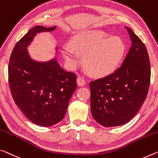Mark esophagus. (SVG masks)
I'll use <instances>...</instances> for the list:
<instances>
[{
  "label": "esophagus",
  "instance_id": "esophagus-1",
  "mask_svg": "<svg viewBox=\"0 0 158 158\" xmlns=\"http://www.w3.org/2000/svg\"><path fill=\"white\" fill-rule=\"evenodd\" d=\"M77 84H78L79 86H84V85L86 84V81H85V79L80 77L77 78Z\"/></svg>",
  "mask_w": 158,
  "mask_h": 158
}]
</instances>
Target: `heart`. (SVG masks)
<instances>
[{
    "label": "heart",
    "instance_id": "obj_1",
    "mask_svg": "<svg viewBox=\"0 0 158 158\" xmlns=\"http://www.w3.org/2000/svg\"><path fill=\"white\" fill-rule=\"evenodd\" d=\"M109 36L101 30H89L77 35L70 41V47L64 48L63 56L69 66L80 63L77 53L84 55V65L95 77H104L112 73L121 62L125 45L120 37Z\"/></svg>",
    "mask_w": 158,
    "mask_h": 158
}]
</instances>
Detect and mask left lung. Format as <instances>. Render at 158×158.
<instances>
[{
    "mask_svg": "<svg viewBox=\"0 0 158 158\" xmlns=\"http://www.w3.org/2000/svg\"><path fill=\"white\" fill-rule=\"evenodd\" d=\"M131 46L123 63L114 73L91 81V110L93 117L103 127L127 123L146 100L151 81V64L147 49L129 27Z\"/></svg>",
    "mask_w": 158,
    "mask_h": 158,
    "instance_id": "left-lung-1",
    "label": "left lung"
}]
</instances>
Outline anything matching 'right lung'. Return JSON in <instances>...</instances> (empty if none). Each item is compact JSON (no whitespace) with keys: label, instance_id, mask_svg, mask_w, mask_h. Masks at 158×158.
Returning a JSON list of instances; mask_svg holds the SVG:
<instances>
[{"label":"right lung","instance_id":"right-lung-1","mask_svg":"<svg viewBox=\"0 0 158 158\" xmlns=\"http://www.w3.org/2000/svg\"><path fill=\"white\" fill-rule=\"evenodd\" d=\"M56 27L36 26L15 46L8 64L12 96L30 121L50 127L64 118L72 94L77 89V75L67 72L56 60L41 63L32 61L27 47L38 32L51 31Z\"/></svg>","mask_w":158,"mask_h":158}]
</instances>
